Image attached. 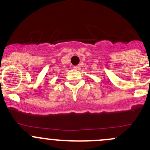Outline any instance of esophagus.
<instances>
[{
    "label": "esophagus",
    "instance_id": "34e87169",
    "mask_svg": "<svg viewBox=\"0 0 150 150\" xmlns=\"http://www.w3.org/2000/svg\"><path fill=\"white\" fill-rule=\"evenodd\" d=\"M80 65H76V66H74V69H80Z\"/></svg>",
    "mask_w": 150,
    "mask_h": 150
}]
</instances>
